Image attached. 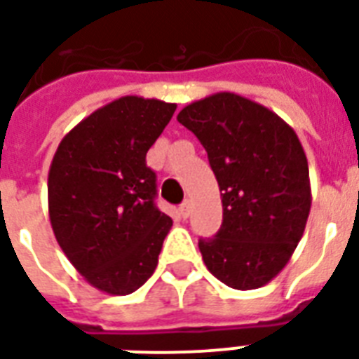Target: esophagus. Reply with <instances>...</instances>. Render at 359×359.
Listing matches in <instances>:
<instances>
[{
	"label": "esophagus",
	"instance_id": "esophagus-1",
	"mask_svg": "<svg viewBox=\"0 0 359 359\" xmlns=\"http://www.w3.org/2000/svg\"><path fill=\"white\" fill-rule=\"evenodd\" d=\"M189 213H191V202H189V200H185V202L180 205V215H182L183 219H187Z\"/></svg>",
	"mask_w": 359,
	"mask_h": 359
}]
</instances>
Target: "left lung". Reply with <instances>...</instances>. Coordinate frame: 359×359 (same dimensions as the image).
<instances>
[{
  "mask_svg": "<svg viewBox=\"0 0 359 359\" xmlns=\"http://www.w3.org/2000/svg\"><path fill=\"white\" fill-rule=\"evenodd\" d=\"M193 130L223 202V224L200 240L205 268L236 290L268 285L304 236L311 211L309 165L298 135L258 102L221 91L177 114Z\"/></svg>",
  "mask_w": 359,
  "mask_h": 359,
  "instance_id": "8db88e82",
  "label": "left lung"
}]
</instances>
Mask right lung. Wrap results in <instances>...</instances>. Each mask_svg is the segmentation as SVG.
Wrapping results in <instances>:
<instances>
[{
    "label": "right lung",
    "instance_id": "add662e5",
    "mask_svg": "<svg viewBox=\"0 0 359 359\" xmlns=\"http://www.w3.org/2000/svg\"><path fill=\"white\" fill-rule=\"evenodd\" d=\"M174 102L127 95L69 130L48 172V215L61 251L101 292L127 296L154 275L172 219L155 205L146 154Z\"/></svg>",
    "mask_w": 359,
    "mask_h": 359
}]
</instances>
